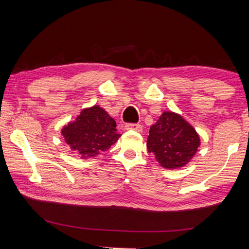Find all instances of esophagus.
I'll list each match as a JSON object with an SVG mask.
<instances>
[{
    "instance_id": "34e87169",
    "label": "esophagus",
    "mask_w": 249,
    "mask_h": 249,
    "mask_svg": "<svg viewBox=\"0 0 249 249\" xmlns=\"http://www.w3.org/2000/svg\"><path fill=\"white\" fill-rule=\"evenodd\" d=\"M125 129H133V130H137V132H141L142 130V125L141 124H136V123H127L125 124Z\"/></svg>"
}]
</instances>
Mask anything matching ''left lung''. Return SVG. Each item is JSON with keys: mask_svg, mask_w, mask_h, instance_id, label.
<instances>
[{"mask_svg": "<svg viewBox=\"0 0 249 249\" xmlns=\"http://www.w3.org/2000/svg\"><path fill=\"white\" fill-rule=\"evenodd\" d=\"M200 146L196 129L172 112H163L149 129L147 138L148 153L167 169L183 167L190 161Z\"/></svg>", "mask_w": 249, "mask_h": 249, "instance_id": "left-lung-1", "label": "left lung"}]
</instances>
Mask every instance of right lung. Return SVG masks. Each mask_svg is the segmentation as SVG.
Listing matches in <instances>:
<instances>
[{"label":"right lung","mask_w":249,"mask_h":249,"mask_svg":"<svg viewBox=\"0 0 249 249\" xmlns=\"http://www.w3.org/2000/svg\"><path fill=\"white\" fill-rule=\"evenodd\" d=\"M61 134L71 149L82 158L107 150L121 137L115 121L98 105L83 109L77 120L62 128Z\"/></svg>","instance_id":"1"}]
</instances>
